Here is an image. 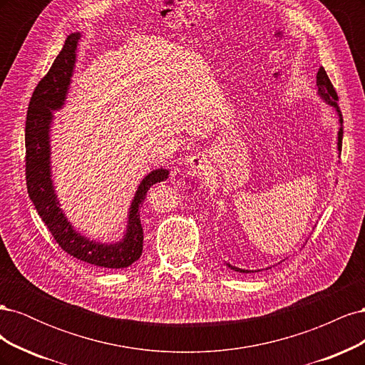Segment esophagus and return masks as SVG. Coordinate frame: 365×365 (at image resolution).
Listing matches in <instances>:
<instances>
[{"label": "esophagus", "instance_id": "1", "mask_svg": "<svg viewBox=\"0 0 365 365\" xmlns=\"http://www.w3.org/2000/svg\"><path fill=\"white\" fill-rule=\"evenodd\" d=\"M185 170L190 176H205L212 170V155L208 152H197L185 161Z\"/></svg>", "mask_w": 365, "mask_h": 365}]
</instances>
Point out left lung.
<instances>
[{
  "label": "left lung",
  "mask_w": 365,
  "mask_h": 365,
  "mask_svg": "<svg viewBox=\"0 0 365 365\" xmlns=\"http://www.w3.org/2000/svg\"><path fill=\"white\" fill-rule=\"evenodd\" d=\"M317 88H318L317 96H318L319 98H322V101H323L326 105L332 106V108L335 109L336 115H338L339 128H338L336 146H338V152L341 153V146H342V114H341L339 106H338V96H336V91H335L334 85L330 83V81H329V77H327L324 68H319L318 73H317ZM225 264H227V267H228L230 269H233V271H236V272H247V274H248V272H256V271H252V269H242V268L233 267V264H230L228 262H225Z\"/></svg>",
  "instance_id": "left-lung-1"
}]
</instances>
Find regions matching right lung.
<instances>
[{
    "instance_id": "1",
    "label": "right lung",
    "mask_w": 365,
    "mask_h": 365,
    "mask_svg": "<svg viewBox=\"0 0 365 365\" xmlns=\"http://www.w3.org/2000/svg\"><path fill=\"white\" fill-rule=\"evenodd\" d=\"M81 38L82 33L79 31L71 33L67 38L50 71L38 83L30 98L26 120L27 192L50 233L70 256L101 268H128L140 259L143 252L140 207L153 184L169 178V170L155 169L141 180L128 210L123 236L117 242H101L86 237L74 228L63 213L53 182L51 126L54 123V111H59L67 102Z\"/></svg>"
}]
</instances>
